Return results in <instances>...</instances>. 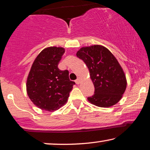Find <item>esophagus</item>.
<instances>
[{"instance_id": "obj_1", "label": "esophagus", "mask_w": 150, "mask_h": 150, "mask_svg": "<svg viewBox=\"0 0 150 150\" xmlns=\"http://www.w3.org/2000/svg\"><path fill=\"white\" fill-rule=\"evenodd\" d=\"M75 82H76V84H79L80 83V80L79 78H78V79L75 80Z\"/></svg>"}]
</instances>
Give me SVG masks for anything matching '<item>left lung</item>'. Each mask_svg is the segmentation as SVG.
I'll return each mask as SVG.
<instances>
[{
  "instance_id": "8db88e82",
  "label": "left lung",
  "mask_w": 150,
  "mask_h": 150,
  "mask_svg": "<svg viewBox=\"0 0 150 150\" xmlns=\"http://www.w3.org/2000/svg\"><path fill=\"white\" fill-rule=\"evenodd\" d=\"M76 56L89 70L95 86L94 95L88 97L93 105L108 108L122 98L127 87L123 70L116 57L107 48L101 45L82 47Z\"/></svg>"
}]
</instances>
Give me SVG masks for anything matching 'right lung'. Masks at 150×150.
Masks as SVG:
<instances>
[{
  "instance_id": "add662e5",
  "label": "right lung",
  "mask_w": 150,
  "mask_h": 150,
  "mask_svg": "<svg viewBox=\"0 0 150 150\" xmlns=\"http://www.w3.org/2000/svg\"><path fill=\"white\" fill-rule=\"evenodd\" d=\"M65 53L62 47L45 49L34 60L26 83L28 95L43 110H57L66 103L75 82L69 79L68 70H60L58 64Z\"/></svg>"
}]
</instances>
